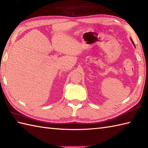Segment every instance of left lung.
<instances>
[{
	"label": "left lung",
	"instance_id": "8db88e82",
	"mask_svg": "<svg viewBox=\"0 0 148 148\" xmlns=\"http://www.w3.org/2000/svg\"><path fill=\"white\" fill-rule=\"evenodd\" d=\"M132 40V39H131ZM132 43H133V45H134V46H135V45H134V42H133V40H132Z\"/></svg>",
	"mask_w": 148,
	"mask_h": 148
}]
</instances>
